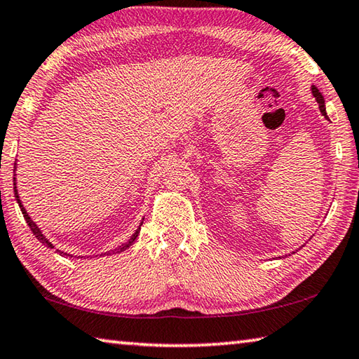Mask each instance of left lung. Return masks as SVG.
Masks as SVG:
<instances>
[{"mask_svg": "<svg viewBox=\"0 0 359 359\" xmlns=\"http://www.w3.org/2000/svg\"><path fill=\"white\" fill-rule=\"evenodd\" d=\"M312 94H313V96H316V99H317V102H318V107H320V111H322V115H323L325 118H328V115H326L325 99H323V96H322V93H320L316 86H312ZM293 254H294V252H293Z\"/></svg>", "mask_w": 359, "mask_h": 359, "instance_id": "8db88e82", "label": "left lung"}]
</instances>
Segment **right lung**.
Instances as JSON below:
<instances>
[{
	"instance_id": "1",
	"label": "right lung",
	"mask_w": 359,
	"mask_h": 359,
	"mask_svg": "<svg viewBox=\"0 0 359 359\" xmlns=\"http://www.w3.org/2000/svg\"><path fill=\"white\" fill-rule=\"evenodd\" d=\"M14 181H15V178H14ZM14 192H15V198H17V203H18V206H20V210H22V212H23V217H25V221H27V224L29 225V229H31V231H33L34 233V236L37 238V240H39L43 246H47V248H50V249H53V244L50 243L46 236L42 235V231L39 230V227H37V225L31 221V217L28 216V212H27V210L23 208V205H22V202H20V198H18V194H17V187H15V183H14ZM143 224V222H142ZM142 224H140V227H142ZM140 227H138L137 230H135V233L132 235L130 238H129V241L128 243H124V244H121V246L119 248H116L115 250H111V254H119V252H123V250H126L128 249L129 246H132V243H134L135 240H137V236H138V233H140ZM56 252H60V255H69V254H66V252H61V250H56ZM110 254V252H109ZM107 254V255H109ZM105 255V254H104ZM69 257H72V255H69Z\"/></svg>"
}]
</instances>
